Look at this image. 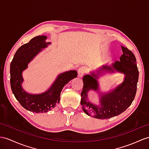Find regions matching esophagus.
Wrapping results in <instances>:
<instances>
[{"mask_svg": "<svg viewBox=\"0 0 149 149\" xmlns=\"http://www.w3.org/2000/svg\"><path fill=\"white\" fill-rule=\"evenodd\" d=\"M86 72V69L85 67H80L78 70V74L79 77H83Z\"/></svg>", "mask_w": 149, "mask_h": 149, "instance_id": "esophagus-1", "label": "esophagus"}]
</instances>
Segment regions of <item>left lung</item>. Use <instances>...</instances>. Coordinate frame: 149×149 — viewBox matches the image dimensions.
I'll return each instance as SVG.
<instances>
[{"instance_id": "8db88e82", "label": "left lung", "mask_w": 149, "mask_h": 149, "mask_svg": "<svg viewBox=\"0 0 149 149\" xmlns=\"http://www.w3.org/2000/svg\"><path fill=\"white\" fill-rule=\"evenodd\" d=\"M122 50L123 54L119 58L120 61H116L112 66H104L99 70L100 73L103 71L112 72L115 70L125 74L122 84L110 93L101 95L100 107L91 104L87 99V93L90 90H98L96 79L98 77L92 73V75H85L83 78L81 105L83 111L90 116L100 119L114 117L125 111L135 99L139 75L136 60L134 54L128 48L122 47Z\"/></svg>"}]
</instances>
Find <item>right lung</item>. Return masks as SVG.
Segmentation results:
<instances>
[{"label": "right lung", "mask_w": 149, "mask_h": 149, "mask_svg": "<svg viewBox=\"0 0 149 149\" xmlns=\"http://www.w3.org/2000/svg\"><path fill=\"white\" fill-rule=\"evenodd\" d=\"M46 36H37L17 49L10 66V87L16 99L24 109L31 112H47L56 107L60 101L61 92L64 86L77 77V71H69L58 76L52 86L43 93L31 95L21 88L22 72L33 57L47 47L50 42H45Z\"/></svg>", "instance_id": "add662e5"}]
</instances>
